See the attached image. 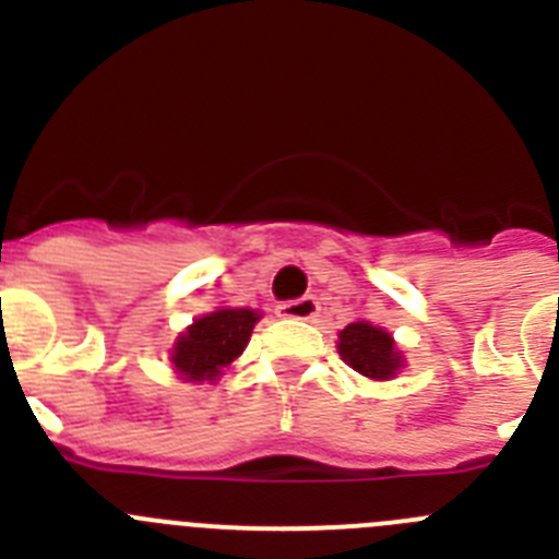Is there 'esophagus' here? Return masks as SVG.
Instances as JSON below:
<instances>
[{"label": "esophagus", "mask_w": 559, "mask_h": 559, "mask_svg": "<svg viewBox=\"0 0 559 559\" xmlns=\"http://www.w3.org/2000/svg\"><path fill=\"white\" fill-rule=\"evenodd\" d=\"M319 313V302H316V296H299V299H288V302L276 305V316H283V319H313Z\"/></svg>", "instance_id": "obj_1"}]
</instances>
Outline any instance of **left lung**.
Instances as JSON below:
<instances>
[{"instance_id": "1", "label": "left lung", "mask_w": 559, "mask_h": 559, "mask_svg": "<svg viewBox=\"0 0 559 559\" xmlns=\"http://www.w3.org/2000/svg\"><path fill=\"white\" fill-rule=\"evenodd\" d=\"M338 355L355 372L372 380H386L403 367L400 353L386 330L372 328L369 322H353L338 333Z\"/></svg>"}]
</instances>
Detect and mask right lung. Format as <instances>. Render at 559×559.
Masks as SVG:
<instances>
[{
	"instance_id": "1",
	"label": "right lung",
	"mask_w": 559,
	"mask_h": 559,
	"mask_svg": "<svg viewBox=\"0 0 559 559\" xmlns=\"http://www.w3.org/2000/svg\"><path fill=\"white\" fill-rule=\"evenodd\" d=\"M260 316L249 308H224L199 322L185 335H179L173 347V367L185 374V380H215L221 369L229 367L237 355L249 344Z\"/></svg>"
}]
</instances>
